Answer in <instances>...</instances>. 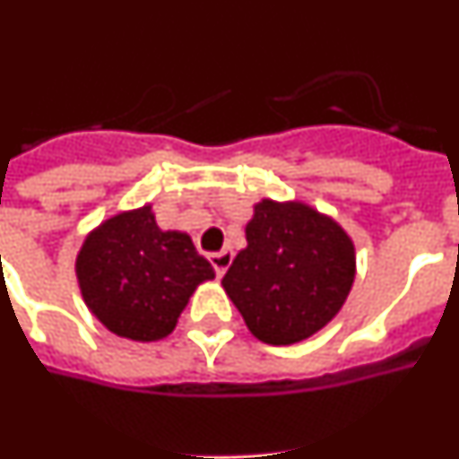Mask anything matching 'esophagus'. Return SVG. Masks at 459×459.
Here are the masks:
<instances>
[{
  "label": "esophagus",
  "mask_w": 459,
  "mask_h": 459,
  "mask_svg": "<svg viewBox=\"0 0 459 459\" xmlns=\"http://www.w3.org/2000/svg\"><path fill=\"white\" fill-rule=\"evenodd\" d=\"M209 262L213 264V271H216L218 278H222L227 271V266L232 264V250H221V253H211Z\"/></svg>",
  "instance_id": "obj_1"
}]
</instances>
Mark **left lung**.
<instances>
[{"label":"left lung","mask_w":459,"mask_h":459,"mask_svg":"<svg viewBox=\"0 0 459 459\" xmlns=\"http://www.w3.org/2000/svg\"><path fill=\"white\" fill-rule=\"evenodd\" d=\"M248 246L222 278L250 333L294 344L338 315L354 282V243L301 202L262 200L246 227Z\"/></svg>","instance_id":"1"}]
</instances>
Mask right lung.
<instances>
[{"instance_id": "obj_1", "label": "right lung", "mask_w": 459, "mask_h": 459, "mask_svg": "<svg viewBox=\"0 0 459 459\" xmlns=\"http://www.w3.org/2000/svg\"><path fill=\"white\" fill-rule=\"evenodd\" d=\"M75 271L89 310L112 333L140 342L172 333L195 287L216 275L188 234L156 225L152 206L93 230Z\"/></svg>"}]
</instances>
